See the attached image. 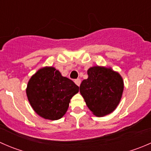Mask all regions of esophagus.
I'll use <instances>...</instances> for the list:
<instances>
[{
  "instance_id": "1",
  "label": "esophagus",
  "mask_w": 151,
  "mask_h": 151,
  "mask_svg": "<svg viewBox=\"0 0 151 151\" xmlns=\"http://www.w3.org/2000/svg\"><path fill=\"white\" fill-rule=\"evenodd\" d=\"M74 83H75L76 85L80 86V83H81V80H80V79H76V80H74Z\"/></svg>"
}]
</instances>
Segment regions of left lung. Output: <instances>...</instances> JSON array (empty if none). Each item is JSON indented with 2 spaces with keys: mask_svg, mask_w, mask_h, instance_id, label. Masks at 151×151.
I'll list each match as a JSON object with an SVG mask.
<instances>
[{
  "mask_svg": "<svg viewBox=\"0 0 151 151\" xmlns=\"http://www.w3.org/2000/svg\"><path fill=\"white\" fill-rule=\"evenodd\" d=\"M88 77L82 82L80 91L90 110L96 116H104L117 107L123 91L122 77L111 68L93 66Z\"/></svg>",
  "mask_w": 151,
  "mask_h": 151,
  "instance_id": "obj_1",
  "label": "left lung"
}]
</instances>
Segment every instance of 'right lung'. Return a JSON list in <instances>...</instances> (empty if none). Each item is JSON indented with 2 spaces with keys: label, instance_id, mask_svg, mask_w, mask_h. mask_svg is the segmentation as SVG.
I'll list each match as a JSON object with an SVG mask.
<instances>
[{
  "label": "right lung",
  "instance_id": "1",
  "mask_svg": "<svg viewBox=\"0 0 151 151\" xmlns=\"http://www.w3.org/2000/svg\"><path fill=\"white\" fill-rule=\"evenodd\" d=\"M79 91L72 80L53 67L39 69L29 80L27 96L35 112L45 119L58 120L65 115L70 99Z\"/></svg>",
  "mask_w": 151,
  "mask_h": 151
}]
</instances>
